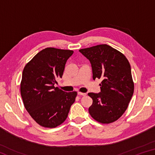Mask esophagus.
Masks as SVG:
<instances>
[{"label": "esophagus", "instance_id": "1", "mask_svg": "<svg viewBox=\"0 0 155 155\" xmlns=\"http://www.w3.org/2000/svg\"><path fill=\"white\" fill-rule=\"evenodd\" d=\"M78 95H80V96H86V93H83V92H81V91H78Z\"/></svg>", "mask_w": 155, "mask_h": 155}]
</instances>
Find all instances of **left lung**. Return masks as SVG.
<instances>
[{
    "label": "left lung",
    "mask_w": 155,
    "mask_h": 155,
    "mask_svg": "<svg viewBox=\"0 0 155 155\" xmlns=\"http://www.w3.org/2000/svg\"><path fill=\"white\" fill-rule=\"evenodd\" d=\"M79 51L90 61L93 79L102 80L101 92L88 93L93 100L89 113L102 124L114 122L127 110L134 91L129 62L124 54L107 44Z\"/></svg>",
    "instance_id": "obj_1"
}]
</instances>
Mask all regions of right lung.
<instances>
[{
	"label": "right lung",
	"instance_id": "right-lung-1",
	"mask_svg": "<svg viewBox=\"0 0 155 155\" xmlns=\"http://www.w3.org/2000/svg\"><path fill=\"white\" fill-rule=\"evenodd\" d=\"M74 51L46 48L24 68L20 93L25 109L39 125L55 128L66 120L77 91L65 92L54 86L61 78L67 60Z\"/></svg>",
	"mask_w": 155,
	"mask_h": 155
}]
</instances>
